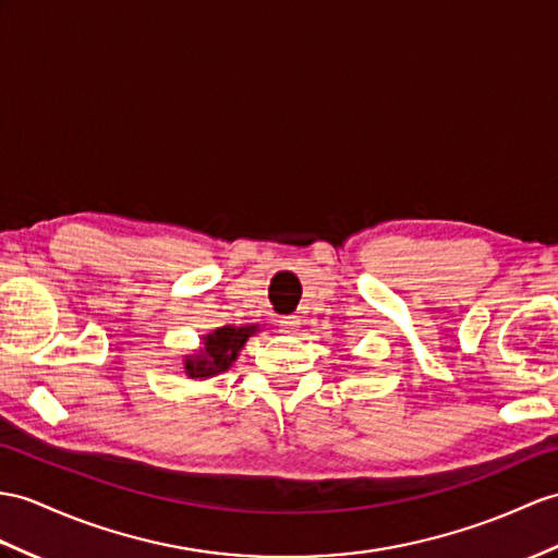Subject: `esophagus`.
Masks as SVG:
<instances>
[{
  "mask_svg": "<svg viewBox=\"0 0 558 558\" xmlns=\"http://www.w3.org/2000/svg\"><path fill=\"white\" fill-rule=\"evenodd\" d=\"M281 331L283 333H293V331H298V326H301V319H298V315H287V317H281Z\"/></svg>",
  "mask_w": 558,
  "mask_h": 558,
  "instance_id": "obj_1",
  "label": "esophagus"
}]
</instances>
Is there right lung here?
Masks as SVG:
<instances>
[{"instance_id": "obj_1", "label": "right lung", "mask_w": 558, "mask_h": 558, "mask_svg": "<svg viewBox=\"0 0 558 558\" xmlns=\"http://www.w3.org/2000/svg\"><path fill=\"white\" fill-rule=\"evenodd\" d=\"M260 331V324H243V326H220L210 333L201 336V348L189 352L182 360V369L189 378L206 381L217 374H225L239 357L248 338Z\"/></svg>"}]
</instances>
